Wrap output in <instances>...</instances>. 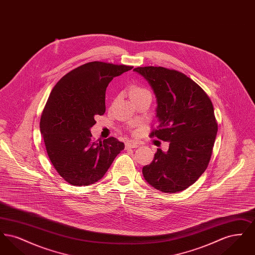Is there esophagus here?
<instances>
[{
  "label": "esophagus",
  "mask_w": 255,
  "mask_h": 255,
  "mask_svg": "<svg viewBox=\"0 0 255 255\" xmlns=\"http://www.w3.org/2000/svg\"><path fill=\"white\" fill-rule=\"evenodd\" d=\"M138 146H139V144L136 141H134V140H128L126 142V144H125L126 148H136Z\"/></svg>",
  "instance_id": "obj_1"
}]
</instances>
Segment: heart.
<instances>
[{"mask_svg": "<svg viewBox=\"0 0 255 255\" xmlns=\"http://www.w3.org/2000/svg\"><path fill=\"white\" fill-rule=\"evenodd\" d=\"M129 96L131 100L133 101L135 99H138L140 97H146V96H151V93L144 88V87H141L139 85H133L131 86L129 88Z\"/></svg>", "mask_w": 255, "mask_h": 255, "instance_id": "obj_1", "label": "heart"}]
</instances>
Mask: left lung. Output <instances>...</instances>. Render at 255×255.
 <instances>
[{"label":"left lung","instance_id":"obj_1","mask_svg":"<svg viewBox=\"0 0 255 255\" xmlns=\"http://www.w3.org/2000/svg\"><path fill=\"white\" fill-rule=\"evenodd\" d=\"M158 102V124L150 137L169 141L167 152L158 149L142 168L147 182L161 192H180L206 171L218 124L206 92L184 73L163 67H138Z\"/></svg>","mask_w":255,"mask_h":255}]
</instances>
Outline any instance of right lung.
<instances>
[{"mask_svg": "<svg viewBox=\"0 0 255 255\" xmlns=\"http://www.w3.org/2000/svg\"><path fill=\"white\" fill-rule=\"evenodd\" d=\"M132 66L89 62L64 75L53 87L43 110L40 131L49 160L70 184L99 181L124 143L114 136L95 141L90 129L105 113L106 88Z\"/></svg>", "mask_w": 255, "mask_h": 255, "instance_id": "obj_1", "label": "right lung"}]
</instances>
